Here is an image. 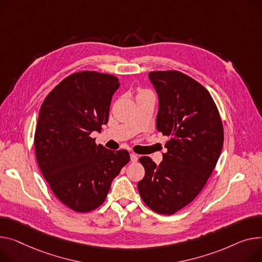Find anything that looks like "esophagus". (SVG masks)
Returning a JSON list of instances; mask_svg holds the SVG:
<instances>
[{
  "label": "esophagus",
  "instance_id": "1",
  "mask_svg": "<svg viewBox=\"0 0 262 262\" xmlns=\"http://www.w3.org/2000/svg\"><path fill=\"white\" fill-rule=\"evenodd\" d=\"M130 161L132 162H137L138 161V156L136 154H134V152L130 154Z\"/></svg>",
  "mask_w": 262,
  "mask_h": 262
}]
</instances>
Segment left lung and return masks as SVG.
Wrapping results in <instances>:
<instances>
[{
	"instance_id": "obj_1",
	"label": "left lung",
	"mask_w": 262,
	"mask_h": 262,
	"mask_svg": "<svg viewBox=\"0 0 262 262\" xmlns=\"http://www.w3.org/2000/svg\"><path fill=\"white\" fill-rule=\"evenodd\" d=\"M158 94L157 129L169 139L162 162L139 161L144 178L138 190L154 212L172 215L193 201L213 172L223 145V125L216 104L204 87L177 71L151 72Z\"/></svg>"
}]
</instances>
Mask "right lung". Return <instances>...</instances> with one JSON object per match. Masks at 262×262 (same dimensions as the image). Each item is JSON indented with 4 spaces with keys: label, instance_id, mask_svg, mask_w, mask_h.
<instances>
[{
    "label": "right lung",
    "instance_id": "obj_1",
    "mask_svg": "<svg viewBox=\"0 0 262 262\" xmlns=\"http://www.w3.org/2000/svg\"><path fill=\"white\" fill-rule=\"evenodd\" d=\"M119 79L80 72L61 81L45 98L34 134L39 167L57 198L79 213L99 207L112 181L129 161L125 149L97 145L91 134L108 122Z\"/></svg>",
    "mask_w": 262,
    "mask_h": 262
}]
</instances>
